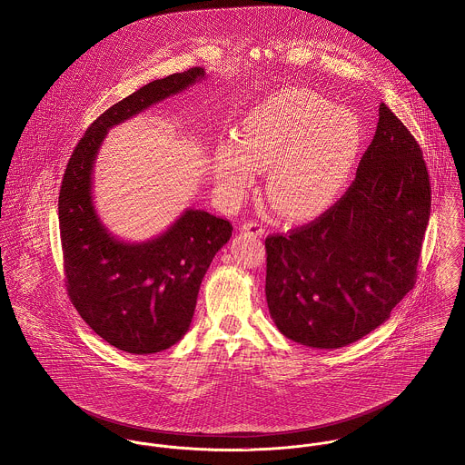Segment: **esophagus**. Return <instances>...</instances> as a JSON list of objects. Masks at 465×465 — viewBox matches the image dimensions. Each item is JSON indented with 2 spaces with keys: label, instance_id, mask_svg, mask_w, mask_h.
Masks as SVG:
<instances>
[{
  "label": "esophagus",
  "instance_id": "1",
  "mask_svg": "<svg viewBox=\"0 0 465 465\" xmlns=\"http://www.w3.org/2000/svg\"><path fill=\"white\" fill-rule=\"evenodd\" d=\"M241 232L250 233V235H254V237H262L265 230H263V226H262L260 223H256V221H246V223L241 224Z\"/></svg>",
  "mask_w": 465,
  "mask_h": 465
}]
</instances>
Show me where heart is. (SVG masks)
Masks as SVG:
<instances>
[{
    "mask_svg": "<svg viewBox=\"0 0 465 465\" xmlns=\"http://www.w3.org/2000/svg\"><path fill=\"white\" fill-rule=\"evenodd\" d=\"M362 122L347 107L306 88H285L252 107L242 140L217 146L215 179L232 200L265 172V194L288 219L325 213L345 193L358 168Z\"/></svg>",
    "mask_w": 465,
    "mask_h": 465,
    "instance_id": "obj_1",
    "label": "heart"
}]
</instances>
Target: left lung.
I'll return each instance as SVG.
<instances>
[{
	"label": "left lung",
	"mask_w": 465,
	"mask_h": 465,
	"mask_svg": "<svg viewBox=\"0 0 465 465\" xmlns=\"http://www.w3.org/2000/svg\"><path fill=\"white\" fill-rule=\"evenodd\" d=\"M430 193L420 144L381 103L347 193L310 224L265 239V295L280 332L340 349L388 321L416 282Z\"/></svg>",
	"instance_id": "left-lung-1"
}]
</instances>
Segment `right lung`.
<instances>
[{
	"mask_svg": "<svg viewBox=\"0 0 465 465\" xmlns=\"http://www.w3.org/2000/svg\"><path fill=\"white\" fill-rule=\"evenodd\" d=\"M207 77L202 67L142 86L104 111L72 152L60 200V237L67 292L81 319L129 354H155L179 343L194 315L202 280L232 224L185 209L144 242L114 237L94 205V166L107 131Z\"/></svg>",
	"mask_w": 465,
	"mask_h": 465,
	"instance_id": "1",
	"label": "right lung"
}]
</instances>
